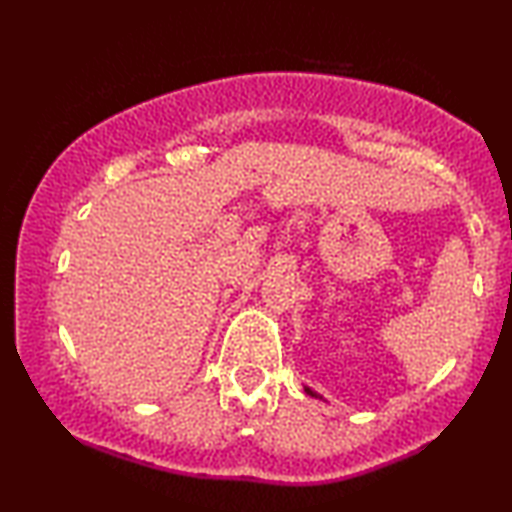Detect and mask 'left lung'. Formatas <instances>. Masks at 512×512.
<instances>
[{
    "instance_id": "left-lung-1",
    "label": "left lung",
    "mask_w": 512,
    "mask_h": 512,
    "mask_svg": "<svg viewBox=\"0 0 512 512\" xmlns=\"http://www.w3.org/2000/svg\"><path fill=\"white\" fill-rule=\"evenodd\" d=\"M305 394H310V396H314V398H321L319 394H314V391H312L310 387H305Z\"/></svg>"
}]
</instances>
